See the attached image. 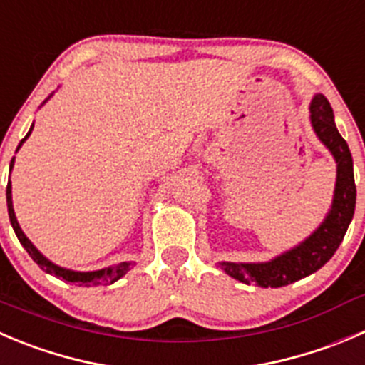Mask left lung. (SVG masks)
Segmentation results:
<instances>
[{"mask_svg":"<svg viewBox=\"0 0 365 365\" xmlns=\"http://www.w3.org/2000/svg\"><path fill=\"white\" fill-rule=\"evenodd\" d=\"M310 123L315 136L329 150L336 163V179L333 200L324 220L289 251L274 256L269 262L240 263L220 262V269L227 276L245 284L256 283L262 289H279L317 272L329 262L341 245L353 220L356 202V186L353 175V158L348 143L336 130L333 109L324 95H315L310 102Z\"/></svg>","mask_w":365,"mask_h":365,"instance_id":"1","label":"left lung"}]
</instances>
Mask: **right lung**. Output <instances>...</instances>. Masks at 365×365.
Segmentation results:
<instances>
[{"mask_svg": "<svg viewBox=\"0 0 365 365\" xmlns=\"http://www.w3.org/2000/svg\"><path fill=\"white\" fill-rule=\"evenodd\" d=\"M53 95L48 96L46 100L43 102L44 103L48 102V100L51 98ZM34 130V123L32 127H30L29 134L21 140V143L17 145V150L21 148V145L24 143V141L29 140V136L32 134ZM14 161H16V158H12V161H10V172H12L14 168ZM6 207H9V218H10V224H12L14 227V232H16L17 240L21 242V245H23L24 249H26V252L30 255V258L34 259V262L37 263V265L41 267V269L44 270V272L48 274H53L55 277H61V279L64 281H69V283H76V284H86V287H89V284H109V283H114V281H118L120 277H123L125 274L128 272V270L133 269L134 265H136V262H121V263H116V265H110V267H106V269H100V270H89V272H81V270H71V269H66V267H61V265H55L53 262H50V259L46 258V256L43 255V252L39 251V249L36 247V245L32 244V242L29 240V237L24 235L23 229H21L19 222H17L16 218V213H14V204H12V182L9 180V185H6Z\"/></svg>", "mask_w": 365, "mask_h": 365, "instance_id": "1", "label": "right lung"}]
</instances>
